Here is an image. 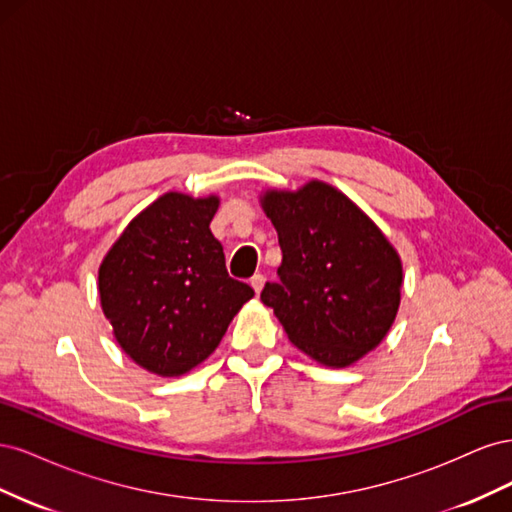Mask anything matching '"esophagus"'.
<instances>
[{
	"label": "esophagus",
	"instance_id": "obj_1",
	"mask_svg": "<svg viewBox=\"0 0 512 512\" xmlns=\"http://www.w3.org/2000/svg\"><path fill=\"white\" fill-rule=\"evenodd\" d=\"M250 284H252L254 292H256V294H260V292H262V288H265V275L256 273V275L252 277V280H250Z\"/></svg>",
	"mask_w": 512,
	"mask_h": 512
}]
</instances>
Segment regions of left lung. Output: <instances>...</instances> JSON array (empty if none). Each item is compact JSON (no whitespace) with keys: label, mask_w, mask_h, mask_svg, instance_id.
I'll return each instance as SVG.
<instances>
[{"label":"left lung","mask_w":512,"mask_h":512,"mask_svg":"<svg viewBox=\"0 0 512 512\" xmlns=\"http://www.w3.org/2000/svg\"><path fill=\"white\" fill-rule=\"evenodd\" d=\"M260 207L282 247L280 282L260 299L290 342L324 367H350L391 331L404 286L393 243L333 185L265 190Z\"/></svg>","instance_id":"left-lung-1"}]
</instances>
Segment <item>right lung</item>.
<instances>
[{
  "label": "right lung",
  "mask_w": 512,
  "mask_h": 512,
  "mask_svg": "<svg viewBox=\"0 0 512 512\" xmlns=\"http://www.w3.org/2000/svg\"><path fill=\"white\" fill-rule=\"evenodd\" d=\"M218 207L215 194L166 192L102 258V312L121 350L156 376H183L209 359L254 297L226 271L222 243L209 228Z\"/></svg>",
  "instance_id": "obj_1"
}]
</instances>
